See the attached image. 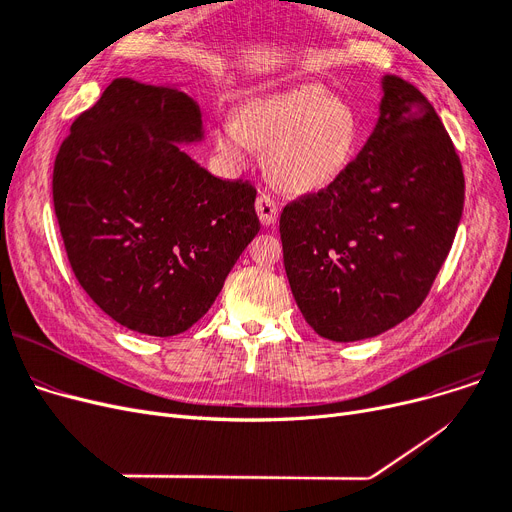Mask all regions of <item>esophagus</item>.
<instances>
[{"instance_id": "esophagus-1", "label": "esophagus", "mask_w": 512, "mask_h": 512, "mask_svg": "<svg viewBox=\"0 0 512 512\" xmlns=\"http://www.w3.org/2000/svg\"><path fill=\"white\" fill-rule=\"evenodd\" d=\"M255 209L263 226H272L278 220V203L270 195L261 193L255 201Z\"/></svg>"}]
</instances>
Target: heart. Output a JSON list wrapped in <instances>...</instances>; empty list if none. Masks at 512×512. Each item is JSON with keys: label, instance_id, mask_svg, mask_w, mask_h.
<instances>
[{"label": "heart", "instance_id": "b5f03b06", "mask_svg": "<svg viewBox=\"0 0 512 512\" xmlns=\"http://www.w3.org/2000/svg\"><path fill=\"white\" fill-rule=\"evenodd\" d=\"M359 143L353 107L319 85H299L242 105L238 122L215 130V147L232 166L245 164L253 145L270 147L267 170L290 193L332 184L351 164Z\"/></svg>", "mask_w": 512, "mask_h": 512}]
</instances>
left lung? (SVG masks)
Wrapping results in <instances>:
<instances>
[{"label":"left lung","mask_w":512,"mask_h":512,"mask_svg":"<svg viewBox=\"0 0 512 512\" xmlns=\"http://www.w3.org/2000/svg\"><path fill=\"white\" fill-rule=\"evenodd\" d=\"M382 91L359 155L280 215L292 297L334 342L373 338L413 315L463 215V166L434 105L398 76H384Z\"/></svg>","instance_id":"obj_1"}]
</instances>
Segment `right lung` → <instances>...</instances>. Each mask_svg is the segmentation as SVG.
<instances>
[{
    "mask_svg": "<svg viewBox=\"0 0 512 512\" xmlns=\"http://www.w3.org/2000/svg\"><path fill=\"white\" fill-rule=\"evenodd\" d=\"M201 110L178 87L116 78L70 126L53 207L78 284L120 326L176 336L209 311L259 232L257 191L201 168Z\"/></svg>",
    "mask_w": 512,
    "mask_h": 512,
    "instance_id": "1",
    "label": "right lung"
}]
</instances>
